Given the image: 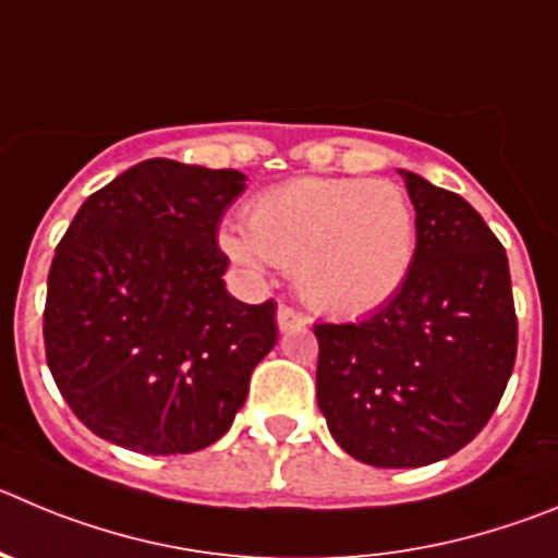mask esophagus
I'll return each instance as SVG.
<instances>
[{
	"label": "esophagus",
	"instance_id": "esophagus-1",
	"mask_svg": "<svg viewBox=\"0 0 558 558\" xmlns=\"http://www.w3.org/2000/svg\"><path fill=\"white\" fill-rule=\"evenodd\" d=\"M276 324H279V329L282 331H293V329H301V326H306V315L299 313V310H293V306L279 304Z\"/></svg>",
	"mask_w": 558,
	"mask_h": 558
}]
</instances>
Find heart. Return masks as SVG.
<instances>
[{"mask_svg": "<svg viewBox=\"0 0 558 558\" xmlns=\"http://www.w3.org/2000/svg\"><path fill=\"white\" fill-rule=\"evenodd\" d=\"M232 259L293 270L310 310L356 318L385 306L415 259V209L387 179L301 177L259 193L243 229L221 238Z\"/></svg>", "mask_w": 558, "mask_h": 558, "instance_id": "b5f03b06", "label": "heart"}]
</instances>
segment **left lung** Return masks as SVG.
Segmentation results:
<instances>
[{"mask_svg": "<svg viewBox=\"0 0 558 558\" xmlns=\"http://www.w3.org/2000/svg\"><path fill=\"white\" fill-rule=\"evenodd\" d=\"M415 204L407 282L360 324H318V407L345 453L423 468L493 417L518 356L509 259L462 196L401 171Z\"/></svg>", "mask_w": 558, "mask_h": 558, "instance_id": "obj_1", "label": "left lung"}]
</instances>
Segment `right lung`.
<instances>
[{
	"label": "right lung",
	"instance_id": "obj_1",
	"mask_svg": "<svg viewBox=\"0 0 558 558\" xmlns=\"http://www.w3.org/2000/svg\"><path fill=\"white\" fill-rule=\"evenodd\" d=\"M245 191L232 168L143 160L90 193L58 243L46 365L76 417L146 457L193 453L232 426L276 304L227 293L218 223Z\"/></svg>",
	"mask_w": 558,
	"mask_h": 558
}]
</instances>
